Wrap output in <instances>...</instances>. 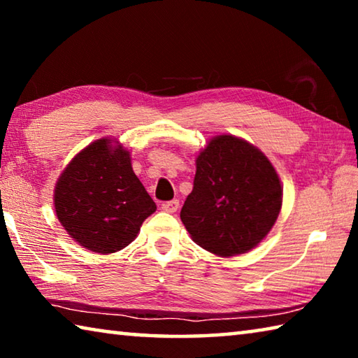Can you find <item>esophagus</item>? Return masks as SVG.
Listing matches in <instances>:
<instances>
[{"label":"esophagus","instance_id":"obj_1","mask_svg":"<svg viewBox=\"0 0 358 358\" xmlns=\"http://www.w3.org/2000/svg\"><path fill=\"white\" fill-rule=\"evenodd\" d=\"M178 207H180V202L177 199H173V201H169V202H162L161 205V208L167 211V213H175V211L178 210Z\"/></svg>","mask_w":358,"mask_h":358}]
</instances>
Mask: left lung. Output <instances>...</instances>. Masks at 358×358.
Here are the masks:
<instances>
[{
    "label": "left lung",
    "mask_w": 358,
    "mask_h": 358,
    "mask_svg": "<svg viewBox=\"0 0 358 358\" xmlns=\"http://www.w3.org/2000/svg\"><path fill=\"white\" fill-rule=\"evenodd\" d=\"M192 192L180 217L199 246L217 256L252 250L281 210L278 173L264 153L234 136H217L196 159Z\"/></svg>",
    "instance_id": "1"
}]
</instances>
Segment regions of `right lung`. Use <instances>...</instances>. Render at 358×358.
<instances>
[{"label": "right lung", "instance_id": "right-lung-1", "mask_svg": "<svg viewBox=\"0 0 358 358\" xmlns=\"http://www.w3.org/2000/svg\"><path fill=\"white\" fill-rule=\"evenodd\" d=\"M110 143L101 138L82 150L64 169L53 199L71 237L101 254L128 246L156 210L132 171L129 151Z\"/></svg>", "mask_w": 358, "mask_h": 358}]
</instances>
